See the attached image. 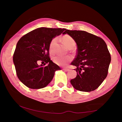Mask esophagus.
<instances>
[{"label": "esophagus", "instance_id": "esophagus-1", "mask_svg": "<svg viewBox=\"0 0 122 122\" xmlns=\"http://www.w3.org/2000/svg\"><path fill=\"white\" fill-rule=\"evenodd\" d=\"M63 70L64 71H69V69H68V68H63Z\"/></svg>", "mask_w": 122, "mask_h": 122}]
</instances>
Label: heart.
<instances>
[{"instance_id":"1","label":"heart","mask_w":122,"mask_h":122,"mask_svg":"<svg viewBox=\"0 0 122 122\" xmlns=\"http://www.w3.org/2000/svg\"><path fill=\"white\" fill-rule=\"evenodd\" d=\"M61 41L64 45L67 47L68 48H71L75 46L76 42L74 38H72L71 36L68 34H65L61 38ZM57 41V38H55L53 39L51 41L50 44H49V51L51 53L53 52L54 48L55 45L56 44ZM71 57L70 56H62V55H57L54 56L53 58V60L54 62L59 66H65L67 64L69 61H71Z\"/></svg>"}]
</instances>
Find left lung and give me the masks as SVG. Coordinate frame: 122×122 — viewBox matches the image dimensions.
Returning a JSON list of instances; mask_svg holds the SVG:
<instances>
[{"instance_id":"left-lung-1","label":"left lung","mask_w":122,"mask_h":122,"mask_svg":"<svg viewBox=\"0 0 122 122\" xmlns=\"http://www.w3.org/2000/svg\"><path fill=\"white\" fill-rule=\"evenodd\" d=\"M77 46L76 57L71 65L76 67V77L71 80L75 89L90 92L100 86L108 73L111 56L106 43L100 37L84 30H66Z\"/></svg>"}]
</instances>
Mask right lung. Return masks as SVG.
Listing matches in <instances>:
<instances>
[{
    "mask_svg": "<svg viewBox=\"0 0 122 122\" xmlns=\"http://www.w3.org/2000/svg\"><path fill=\"white\" fill-rule=\"evenodd\" d=\"M65 28L41 27L24 35L19 39L14 51L13 60L18 78L30 89H38L46 86L61 68L49 57V44ZM40 61L47 64L39 65Z\"/></svg>",
    "mask_w": 122,
    "mask_h": 122,
    "instance_id": "add662e5",
    "label": "right lung"
}]
</instances>
